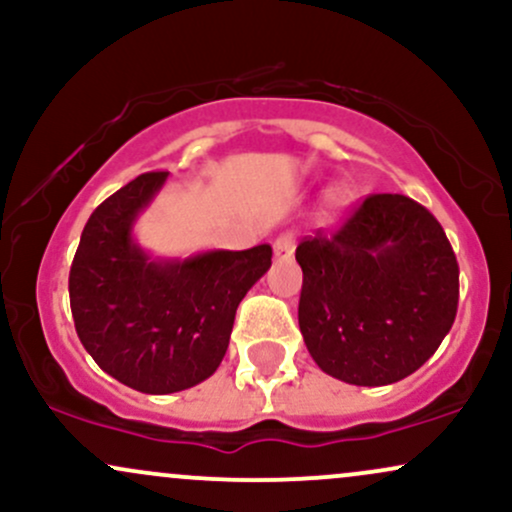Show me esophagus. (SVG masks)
<instances>
[{"instance_id": "1", "label": "esophagus", "mask_w": 512, "mask_h": 512, "mask_svg": "<svg viewBox=\"0 0 512 512\" xmlns=\"http://www.w3.org/2000/svg\"><path fill=\"white\" fill-rule=\"evenodd\" d=\"M293 250H296V240H293L291 233H281V236L274 240V257L279 262L291 260Z\"/></svg>"}]
</instances>
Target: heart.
<instances>
[{
	"label": "heart",
	"mask_w": 512,
	"mask_h": 512,
	"mask_svg": "<svg viewBox=\"0 0 512 512\" xmlns=\"http://www.w3.org/2000/svg\"><path fill=\"white\" fill-rule=\"evenodd\" d=\"M354 207V195L349 187H334L325 199V209H322V221L325 223H339Z\"/></svg>",
	"instance_id": "obj_1"
}]
</instances>
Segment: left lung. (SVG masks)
<instances>
[{"label":"left lung","instance_id":"obj_1","mask_svg":"<svg viewBox=\"0 0 512 512\" xmlns=\"http://www.w3.org/2000/svg\"><path fill=\"white\" fill-rule=\"evenodd\" d=\"M298 325L313 361L349 385L419 370L450 332L460 269L443 226L404 195H373L337 236L296 248Z\"/></svg>","mask_w":512,"mask_h":512}]
</instances>
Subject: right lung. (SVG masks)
Instances as JSON below:
<instances>
[{
	"label": "right lung",
	"mask_w": 512,
	"mask_h": 512,
	"mask_svg": "<svg viewBox=\"0 0 512 512\" xmlns=\"http://www.w3.org/2000/svg\"><path fill=\"white\" fill-rule=\"evenodd\" d=\"M168 173H144L91 214L69 301L76 334L105 373L146 395L195 387L226 356L240 301L272 267L267 243L156 257L134 236Z\"/></svg>",
	"instance_id": "add662e5"
}]
</instances>
